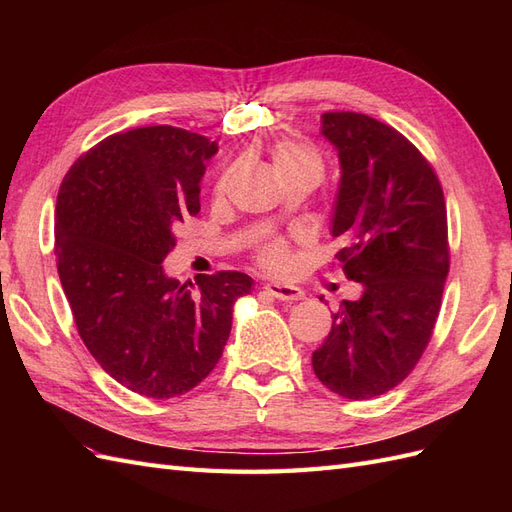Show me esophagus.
Here are the masks:
<instances>
[{
	"instance_id": "34e87169",
	"label": "esophagus",
	"mask_w": 512,
	"mask_h": 512,
	"mask_svg": "<svg viewBox=\"0 0 512 512\" xmlns=\"http://www.w3.org/2000/svg\"><path fill=\"white\" fill-rule=\"evenodd\" d=\"M265 288L271 297L280 301H301L305 297V292L299 286H292V284H267Z\"/></svg>"
}]
</instances>
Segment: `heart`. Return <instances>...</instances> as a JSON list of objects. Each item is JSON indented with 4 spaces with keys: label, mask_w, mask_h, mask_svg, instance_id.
<instances>
[{
    "label": "heart",
    "mask_w": 512,
    "mask_h": 512,
    "mask_svg": "<svg viewBox=\"0 0 512 512\" xmlns=\"http://www.w3.org/2000/svg\"><path fill=\"white\" fill-rule=\"evenodd\" d=\"M271 160L277 177L282 181L292 179V177H314L322 179L324 175V160L320 153L299 141H280L273 151H271ZM224 181H220V190L224 188ZM258 262L260 267H265L271 273H286L292 267V254L290 247L284 239H273L265 243L258 250Z\"/></svg>",
    "instance_id": "heart-1"
}]
</instances>
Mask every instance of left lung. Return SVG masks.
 <instances>
[{"label":"left lung","instance_id":"8db88e82","mask_svg":"<svg viewBox=\"0 0 512 512\" xmlns=\"http://www.w3.org/2000/svg\"><path fill=\"white\" fill-rule=\"evenodd\" d=\"M342 179L331 235L359 301H344L312 354L318 380L346 399H371L404 380L425 352L448 275L442 185L404 134L363 113H324Z\"/></svg>","mask_w":512,"mask_h":512}]
</instances>
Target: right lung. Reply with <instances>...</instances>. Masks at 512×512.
<instances>
[{
	"label": "right lung",
	"mask_w": 512,
	"mask_h": 512,
	"mask_svg": "<svg viewBox=\"0 0 512 512\" xmlns=\"http://www.w3.org/2000/svg\"><path fill=\"white\" fill-rule=\"evenodd\" d=\"M218 143L173 126L119 132L61 181L55 256L83 344L126 389L168 399L218 365L232 305L252 292L239 271L179 284L162 262L175 228L200 211V179Z\"/></svg>",
	"instance_id": "obj_1"
}]
</instances>
